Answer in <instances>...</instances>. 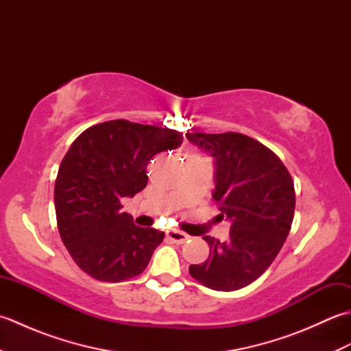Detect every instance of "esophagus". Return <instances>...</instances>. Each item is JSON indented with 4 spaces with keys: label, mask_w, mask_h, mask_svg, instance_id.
<instances>
[{
    "label": "esophagus",
    "mask_w": 351,
    "mask_h": 351,
    "mask_svg": "<svg viewBox=\"0 0 351 351\" xmlns=\"http://www.w3.org/2000/svg\"><path fill=\"white\" fill-rule=\"evenodd\" d=\"M167 238L170 241H173V243H178V244H182V243H185L189 240V235L185 234V232H182V230H169L167 232Z\"/></svg>",
    "instance_id": "esophagus-1"
}]
</instances>
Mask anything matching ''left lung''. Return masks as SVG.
<instances>
[{"instance_id": "8db88e82", "label": "left lung", "mask_w": 351, "mask_h": 351, "mask_svg": "<svg viewBox=\"0 0 351 351\" xmlns=\"http://www.w3.org/2000/svg\"><path fill=\"white\" fill-rule=\"evenodd\" d=\"M190 143L214 158L213 199L229 238L204 237L210 256L190 274L215 291L250 285L278 256L294 217V182L283 162L259 141L238 132H187Z\"/></svg>"}]
</instances>
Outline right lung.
Here are the masks:
<instances>
[{
	"mask_svg": "<svg viewBox=\"0 0 351 351\" xmlns=\"http://www.w3.org/2000/svg\"><path fill=\"white\" fill-rule=\"evenodd\" d=\"M182 145V134L117 119L90 126L58 169L54 204L58 232L81 270L121 282L147 267L164 232L134 225L121 200L147 184L152 156Z\"/></svg>",
	"mask_w": 351,
	"mask_h": 351,
	"instance_id": "1",
	"label": "right lung"
}]
</instances>
